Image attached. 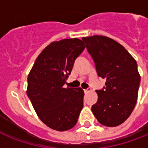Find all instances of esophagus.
Here are the masks:
<instances>
[{
	"label": "esophagus",
	"instance_id": "obj_1",
	"mask_svg": "<svg viewBox=\"0 0 148 148\" xmlns=\"http://www.w3.org/2000/svg\"><path fill=\"white\" fill-rule=\"evenodd\" d=\"M90 91H91V89H90V88H88V89L84 90V93H88V92H90Z\"/></svg>",
	"mask_w": 148,
	"mask_h": 148
}]
</instances>
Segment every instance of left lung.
<instances>
[{
	"label": "left lung",
	"mask_w": 148,
	"mask_h": 148,
	"mask_svg": "<svg viewBox=\"0 0 148 148\" xmlns=\"http://www.w3.org/2000/svg\"><path fill=\"white\" fill-rule=\"evenodd\" d=\"M93 58L98 75L106 79V87L97 90L98 101L91 107L100 124L115 127L125 122L134 109L140 75L132 55L110 38L102 35L84 37Z\"/></svg>",
	"instance_id": "1"
}]
</instances>
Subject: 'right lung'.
<instances>
[{
  "mask_svg": "<svg viewBox=\"0 0 148 148\" xmlns=\"http://www.w3.org/2000/svg\"><path fill=\"white\" fill-rule=\"evenodd\" d=\"M85 49L79 38L53 42L43 49L27 77V95L38 117L57 131L75 125L84 106L82 88L63 87L75 60Z\"/></svg>",
  "mask_w": 148,
  "mask_h": 148,
  "instance_id": "right-lung-1",
  "label": "right lung"
}]
</instances>
